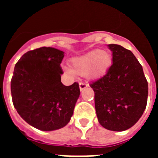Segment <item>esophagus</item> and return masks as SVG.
Here are the masks:
<instances>
[{"instance_id":"1","label":"esophagus","mask_w":158,"mask_h":158,"mask_svg":"<svg viewBox=\"0 0 158 158\" xmlns=\"http://www.w3.org/2000/svg\"><path fill=\"white\" fill-rule=\"evenodd\" d=\"M87 87H88V84L85 83V82H81V83L79 84V88H80L81 91L84 90V89Z\"/></svg>"}]
</instances>
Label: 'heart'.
<instances>
[{"mask_svg":"<svg viewBox=\"0 0 158 158\" xmlns=\"http://www.w3.org/2000/svg\"><path fill=\"white\" fill-rule=\"evenodd\" d=\"M112 63V57L108 51L93 50L71 60V67L62 66L67 74H85L89 78H96L104 74Z\"/></svg>","mask_w":158,"mask_h":158,"instance_id":"b5f03b06","label":"heart"}]
</instances>
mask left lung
Instances as JSON below:
<instances>
[{"label": "left lung", "mask_w": 158, "mask_h": 158, "mask_svg": "<svg viewBox=\"0 0 158 158\" xmlns=\"http://www.w3.org/2000/svg\"><path fill=\"white\" fill-rule=\"evenodd\" d=\"M107 47L112 52V65L90 87L100 125L109 131H123L133 127L146 109L148 82L133 53L117 44Z\"/></svg>", "instance_id": "1"}]
</instances>
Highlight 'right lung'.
<instances>
[{"label":"right lung","mask_w":158,"mask_h":158,"mask_svg":"<svg viewBox=\"0 0 158 158\" xmlns=\"http://www.w3.org/2000/svg\"><path fill=\"white\" fill-rule=\"evenodd\" d=\"M64 52L40 47L25 53L15 65L11 93L15 108L23 120L43 131L66 126L80 96L78 83L65 86L60 66Z\"/></svg>","instance_id":"1"}]
</instances>
